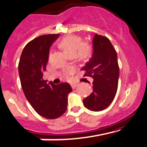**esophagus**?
Here are the masks:
<instances>
[{
  "instance_id": "34e87169",
  "label": "esophagus",
  "mask_w": 147,
  "mask_h": 147,
  "mask_svg": "<svg viewBox=\"0 0 147 147\" xmlns=\"http://www.w3.org/2000/svg\"><path fill=\"white\" fill-rule=\"evenodd\" d=\"M77 86H78V84H75V83H72L71 84V87H72V89H75Z\"/></svg>"
}]
</instances>
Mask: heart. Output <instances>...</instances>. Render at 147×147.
Instances as JSON below:
<instances>
[{"label": "heart", "mask_w": 147, "mask_h": 147, "mask_svg": "<svg viewBox=\"0 0 147 147\" xmlns=\"http://www.w3.org/2000/svg\"><path fill=\"white\" fill-rule=\"evenodd\" d=\"M83 40L76 35H68L60 41L59 47L67 57L77 56L81 61H86L91 57V48L86 44H83Z\"/></svg>", "instance_id": "heart-1"}]
</instances>
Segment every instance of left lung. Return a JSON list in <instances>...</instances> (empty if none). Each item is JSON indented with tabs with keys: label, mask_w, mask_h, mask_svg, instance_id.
I'll return each mask as SVG.
<instances>
[{
	"label": "left lung",
	"mask_w": 147,
	"mask_h": 147,
	"mask_svg": "<svg viewBox=\"0 0 147 147\" xmlns=\"http://www.w3.org/2000/svg\"><path fill=\"white\" fill-rule=\"evenodd\" d=\"M92 45V57L81 69L86 71L85 76L94 79L93 92L83 99V105L89 110L99 112L107 108L115 98L119 66L117 52L107 37L95 34Z\"/></svg>",
	"instance_id": "1"
}]
</instances>
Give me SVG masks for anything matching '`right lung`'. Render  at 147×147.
<instances>
[{"label": "right lung", "instance_id": "add662e5", "mask_svg": "<svg viewBox=\"0 0 147 147\" xmlns=\"http://www.w3.org/2000/svg\"><path fill=\"white\" fill-rule=\"evenodd\" d=\"M59 34L41 35L24 48L19 63V75L26 98L35 112L47 119H56L67 110L69 83L54 85L42 79L49 50Z\"/></svg>", "mask_w": 147, "mask_h": 147}]
</instances>
